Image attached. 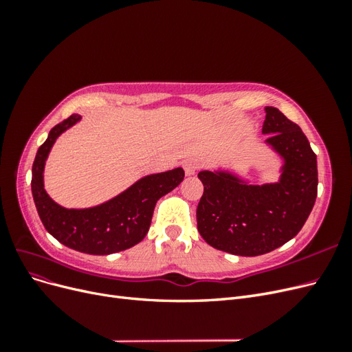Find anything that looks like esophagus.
I'll return each mask as SVG.
<instances>
[{
    "instance_id": "obj_1",
    "label": "esophagus",
    "mask_w": 352,
    "mask_h": 352,
    "mask_svg": "<svg viewBox=\"0 0 352 352\" xmlns=\"http://www.w3.org/2000/svg\"><path fill=\"white\" fill-rule=\"evenodd\" d=\"M184 168H185L186 176H194L197 173V170L199 168V163L194 158H189L184 163Z\"/></svg>"
}]
</instances>
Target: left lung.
<instances>
[{
	"instance_id": "left-lung-1",
	"label": "left lung",
	"mask_w": 352,
	"mask_h": 352,
	"mask_svg": "<svg viewBox=\"0 0 352 352\" xmlns=\"http://www.w3.org/2000/svg\"><path fill=\"white\" fill-rule=\"evenodd\" d=\"M265 144L282 160L279 180L252 185L229 170H202L198 232L212 248L242 257L267 254L301 230L317 197V157L301 127L265 107Z\"/></svg>"
}]
</instances>
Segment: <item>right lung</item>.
Segmentation results:
<instances>
[{"mask_svg": "<svg viewBox=\"0 0 352 352\" xmlns=\"http://www.w3.org/2000/svg\"><path fill=\"white\" fill-rule=\"evenodd\" d=\"M82 117L70 116L52 127L39 146L32 166V195L42 225L66 247L92 255H109L140 243L148 233L157 201L173 190L185 177L182 167L148 175L102 204L88 208H66L44 188V168L57 138Z\"/></svg>", "mask_w": 352, "mask_h": 352, "instance_id": "add662e5", "label": "right lung"}]
</instances>
